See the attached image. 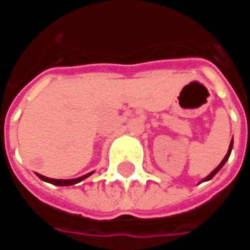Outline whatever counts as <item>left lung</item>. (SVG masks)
<instances>
[{
	"label": "left lung",
	"instance_id": "1",
	"mask_svg": "<svg viewBox=\"0 0 250 250\" xmlns=\"http://www.w3.org/2000/svg\"><path fill=\"white\" fill-rule=\"evenodd\" d=\"M231 148H233V139H231V142H230V146H229V150H228V154H226L225 158L222 159V162L220 163V166H218V167L215 168L214 171H211V174H210V175H208V177H206V178L204 179V182H205V181H210V179H211V178H213V177H214L215 174H217V173H218V171H220L221 167H222V166H224V165H225V163H226V161L229 159V155H230Z\"/></svg>",
	"mask_w": 250,
	"mask_h": 250
}]
</instances>
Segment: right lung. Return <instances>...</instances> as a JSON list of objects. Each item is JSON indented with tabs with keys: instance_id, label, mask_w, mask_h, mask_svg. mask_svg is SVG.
Wrapping results in <instances>:
<instances>
[{
	"instance_id": "add662e5",
	"label": "right lung",
	"mask_w": 250,
	"mask_h": 250,
	"mask_svg": "<svg viewBox=\"0 0 250 250\" xmlns=\"http://www.w3.org/2000/svg\"><path fill=\"white\" fill-rule=\"evenodd\" d=\"M92 173L87 174V175H83L80 178H76V179H53V178H48V177H44V175H41V174H37L39 177H40L42 181H45V182H49L52 185H56V186H69V185H75L77 182H80L83 179H85L87 177H89Z\"/></svg>"
}]
</instances>
